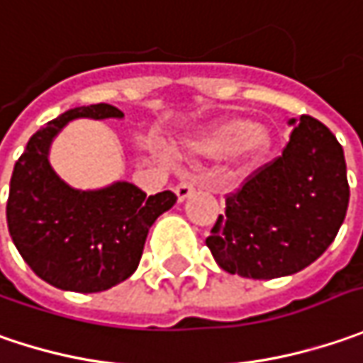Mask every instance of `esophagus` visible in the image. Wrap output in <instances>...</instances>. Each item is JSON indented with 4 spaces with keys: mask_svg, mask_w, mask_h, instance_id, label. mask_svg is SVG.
<instances>
[{
    "mask_svg": "<svg viewBox=\"0 0 363 363\" xmlns=\"http://www.w3.org/2000/svg\"><path fill=\"white\" fill-rule=\"evenodd\" d=\"M201 186H205V182L201 181V179H186V181H181L177 184V189H174V193H177V199L179 201H184V199H189L197 189Z\"/></svg>",
    "mask_w": 363,
    "mask_h": 363,
    "instance_id": "1",
    "label": "esophagus"
}]
</instances>
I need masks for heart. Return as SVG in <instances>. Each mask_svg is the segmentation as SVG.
Listing matches in <instances>:
<instances>
[{
    "label": "heart",
    "instance_id": "b5f03b06",
    "mask_svg": "<svg viewBox=\"0 0 363 363\" xmlns=\"http://www.w3.org/2000/svg\"><path fill=\"white\" fill-rule=\"evenodd\" d=\"M270 148V134L245 118H225L215 121L195 142V150L205 156H228L240 152L242 162H258Z\"/></svg>",
    "mask_w": 363,
    "mask_h": 363
}]
</instances>
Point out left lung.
<instances>
[{"label": "left lung", "instance_id": "8db88e82", "mask_svg": "<svg viewBox=\"0 0 363 363\" xmlns=\"http://www.w3.org/2000/svg\"><path fill=\"white\" fill-rule=\"evenodd\" d=\"M282 156L225 199L205 240L229 274L270 280L307 268L335 240L350 203L345 156L319 119H291Z\"/></svg>", "mask_w": 363, "mask_h": 363}]
</instances>
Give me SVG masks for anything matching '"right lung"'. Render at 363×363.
Instances as JSON below:
<instances>
[{"mask_svg":"<svg viewBox=\"0 0 363 363\" xmlns=\"http://www.w3.org/2000/svg\"><path fill=\"white\" fill-rule=\"evenodd\" d=\"M77 118L121 119L118 107L97 103L65 111L30 138L9 181L8 229L24 262L48 284L74 292H101L134 274L152 223L177 195L146 197L135 184L113 182L79 191L48 162L56 134Z\"/></svg>","mask_w":363,"mask_h":363,"instance_id":"add662e5","label":"right lung"}]
</instances>
